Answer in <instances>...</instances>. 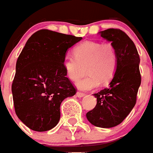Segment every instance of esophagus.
Listing matches in <instances>:
<instances>
[{
	"instance_id": "34e87169",
	"label": "esophagus",
	"mask_w": 153,
	"mask_h": 153,
	"mask_svg": "<svg viewBox=\"0 0 153 153\" xmlns=\"http://www.w3.org/2000/svg\"><path fill=\"white\" fill-rule=\"evenodd\" d=\"M85 95V94H83V93H81V92L78 91L77 93H76V96H77L78 97H84Z\"/></svg>"
}]
</instances>
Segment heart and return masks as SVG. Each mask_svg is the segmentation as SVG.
<instances>
[{
	"mask_svg": "<svg viewBox=\"0 0 153 153\" xmlns=\"http://www.w3.org/2000/svg\"><path fill=\"white\" fill-rule=\"evenodd\" d=\"M72 56H67L63 67L70 81L77 80L82 67L86 66L85 77L76 81L79 89L88 91L96 89L101 82L107 84L113 79L118 69L119 56L111 43L86 41L76 46Z\"/></svg>",
	"mask_w": 153,
	"mask_h": 153,
	"instance_id": "obj_1",
	"label": "heart"
}]
</instances>
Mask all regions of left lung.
Returning a JSON list of instances; mask_svg holds the SVG:
<instances>
[{
  "label": "left lung",
  "mask_w": 153,
  "mask_h": 153,
  "mask_svg": "<svg viewBox=\"0 0 153 153\" xmlns=\"http://www.w3.org/2000/svg\"><path fill=\"white\" fill-rule=\"evenodd\" d=\"M101 36L115 48L119 65L110 87L94 94L97 105L86 117L96 127L110 128L120 124L136 103L141 84L140 59L135 43L124 31L107 29L101 32Z\"/></svg>",
  "instance_id": "left-lung-1"
}]
</instances>
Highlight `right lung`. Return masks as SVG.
I'll return each instance as SVG.
<instances>
[{"mask_svg":"<svg viewBox=\"0 0 153 153\" xmlns=\"http://www.w3.org/2000/svg\"><path fill=\"white\" fill-rule=\"evenodd\" d=\"M81 37L40 30L32 34L18 56L12 83L15 113L26 127L46 131L57 125L60 104L76 89L63 67L66 51Z\"/></svg>","mask_w":153,"mask_h":153,"instance_id":"1","label":"right lung"}]
</instances>
